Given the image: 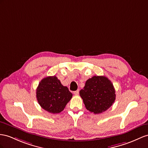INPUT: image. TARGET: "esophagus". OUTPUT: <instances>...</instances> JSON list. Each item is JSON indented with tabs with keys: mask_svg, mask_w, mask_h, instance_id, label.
Instances as JSON below:
<instances>
[{
	"mask_svg": "<svg viewBox=\"0 0 148 148\" xmlns=\"http://www.w3.org/2000/svg\"><path fill=\"white\" fill-rule=\"evenodd\" d=\"M79 90H75V91H74V94H75V95H78V94H79Z\"/></svg>",
	"mask_w": 148,
	"mask_h": 148,
	"instance_id": "esophagus-1",
	"label": "esophagus"
}]
</instances>
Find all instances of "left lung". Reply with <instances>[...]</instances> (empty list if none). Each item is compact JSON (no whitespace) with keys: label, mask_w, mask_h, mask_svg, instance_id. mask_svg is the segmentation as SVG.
Segmentation results:
<instances>
[{"label":"left lung","mask_w":148,"mask_h":148,"mask_svg":"<svg viewBox=\"0 0 148 148\" xmlns=\"http://www.w3.org/2000/svg\"><path fill=\"white\" fill-rule=\"evenodd\" d=\"M115 92L112 83L108 77L94 75L86 81L79 94L88 111L99 114L106 111L114 103Z\"/></svg>","instance_id":"obj_1"}]
</instances>
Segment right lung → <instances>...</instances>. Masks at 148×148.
<instances>
[{"instance_id":"right-lung-1","label":"right lung","mask_w":148,"mask_h":148,"mask_svg":"<svg viewBox=\"0 0 148 148\" xmlns=\"http://www.w3.org/2000/svg\"><path fill=\"white\" fill-rule=\"evenodd\" d=\"M72 97L73 94L55 75L42 79L36 90L38 103L44 110L53 114L62 111Z\"/></svg>"}]
</instances>
